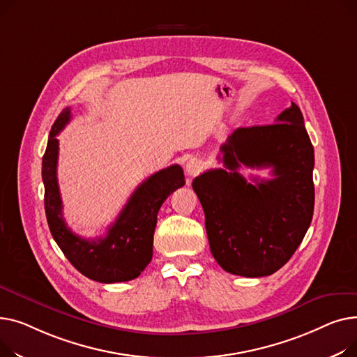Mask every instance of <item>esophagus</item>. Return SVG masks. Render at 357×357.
<instances>
[{
  "instance_id": "esophagus-1",
  "label": "esophagus",
  "mask_w": 357,
  "mask_h": 357,
  "mask_svg": "<svg viewBox=\"0 0 357 357\" xmlns=\"http://www.w3.org/2000/svg\"><path fill=\"white\" fill-rule=\"evenodd\" d=\"M204 167V162L200 158H190L185 162V173L188 177L197 176Z\"/></svg>"
}]
</instances>
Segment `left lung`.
Segmentation results:
<instances>
[{
    "instance_id": "1",
    "label": "left lung",
    "mask_w": 357,
    "mask_h": 357,
    "mask_svg": "<svg viewBox=\"0 0 357 357\" xmlns=\"http://www.w3.org/2000/svg\"><path fill=\"white\" fill-rule=\"evenodd\" d=\"M220 151L226 170L193 180L212 255L234 275L274 274L294 255L314 212V149L303 114L292 102L275 123L234 131ZM241 165L271 166L275 178L249 183Z\"/></svg>"
}]
</instances>
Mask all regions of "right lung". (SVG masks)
Returning <instances> with one entry per match:
<instances>
[{"mask_svg":"<svg viewBox=\"0 0 357 357\" xmlns=\"http://www.w3.org/2000/svg\"><path fill=\"white\" fill-rule=\"evenodd\" d=\"M70 121L66 108L54 121L41 176L45 183V208L53 239L69 262L89 280L114 284L137 278L153 258V239L157 215L164 200L184 185V173L174 164L142 181L123 206L105 238L85 239L75 235L61 213L57 184L59 141L56 135Z\"/></svg>","mask_w":357,"mask_h":357,"instance_id":"right-lung-1","label":"right lung"}]
</instances>
